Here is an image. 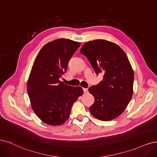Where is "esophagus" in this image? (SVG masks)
Segmentation results:
<instances>
[{
	"mask_svg": "<svg viewBox=\"0 0 157 157\" xmlns=\"http://www.w3.org/2000/svg\"><path fill=\"white\" fill-rule=\"evenodd\" d=\"M83 92H84L85 93H87L89 92V90H88V89H85V88H84V89H83Z\"/></svg>",
	"mask_w": 157,
	"mask_h": 157,
	"instance_id": "1",
	"label": "esophagus"
}]
</instances>
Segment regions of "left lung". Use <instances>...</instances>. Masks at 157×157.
I'll return each mask as SVG.
<instances>
[{
	"label": "left lung",
	"mask_w": 157,
	"mask_h": 157,
	"mask_svg": "<svg viewBox=\"0 0 157 157\" xmlns=\"http://www.w3.org/2000/svg\"><path fill=\"white\" fill-rule=\"evenodd\" d=\"M80 53L88 59L96 74H104L102 82L89 89L94 97L90 113L101 121L117 117L133 94L134 72L127 56L119 45L105 40L85 43Z\"/></svg>",
	"instance_id": "8db88e82"
}]
</instances>
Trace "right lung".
Returning <instances> with one entry per match:
<instances>
[{
    "label": "right lung",
    "mask_w": 157,
    "mask_h": 157,
    "mask_svg": "<svg viewBox=\"0 0 157 157\" xmlns=\"http://www.w3.org/2000/svg\"><path fill=\"white\" fill-rule=\"evenodd\" d=\"M80 45L69 39L55 40L45 44L34 60L27 93L34 113L48 124L65 123L74 102L83 93L81 87H71L59 80Z\"/></svg>",
    "instance_id": "add662e5"
}]
</instances>
